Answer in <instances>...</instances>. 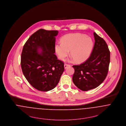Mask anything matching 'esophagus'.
Segmentation results:
<instances>
[{
  "instance_id": "esophagus-1",
  "label": "esophagus",
  "mask_w": 126,
  "mask_h": 126,
  "mask_svg": "<svg viewBox=\"0 0 126 126\" xmlns=\"http://www.w3.org/2000/svg\"><path fill=\"white\" fill-rule=\"evenodd\" d=\"M69 66H70V65H69V64H64V68L65 69H66Z\"/></svg>"
}]
</instances>
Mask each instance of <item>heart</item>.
I'll use <instances>...</instances> for the list:
<instances>
[{"label": "heart", "instance_id": "1", "mask_svg": "<svg viewBox=\"0 0 126 126\" xmlns=\"http://www.w3.org/2000/svg\"><path fill=\"white\" fill-rule=\"evenodd\" d=\"M61 42L55 44V50L62 60H65L70 51V55L75 62H82L89 57L93 47L92 39L79 33L66 34L61 38Z\"/></svg>", "mask_w": 126, "mask_h": 126}]
</instances>
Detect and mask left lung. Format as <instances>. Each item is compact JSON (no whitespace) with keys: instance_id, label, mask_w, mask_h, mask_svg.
Here are the masks:
<instances>
[{"instance_id":"8db88e82","label":"left lung","mask_w":126,"mask_h":126,"mask_svg":"<svg viewBox=\"0 0 126 126\" xmlns=\"http://www.w3.org/2000/svg\"><path fill=\"white\" fill-rule=\"evenodd\" d=\"M94 46L90 57L84 63L73 65L74 84L82 91L97 87L105 79L110 61V52L105 41L95 32Z\"/></svg>"}]
</instances>
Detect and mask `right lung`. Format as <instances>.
<instances>
[{
  "instance_id": "obj_1",
  "label": "right lung",
  "mask_w": 126,
  "mask_h": 126,
  "mask_svg": "<svg viewBox=\"0 0 126 126\" xmlns=\"http://www.w3.org/2000/svg\"><path fill=\"white\" fill-rule=\"evenodd\" d=\"M57 30L40 29L25 43L21 57L23 73L28 83L42 91L54 89L64 70V63L55 54Z\"/></svg>"
}]
</instances>
